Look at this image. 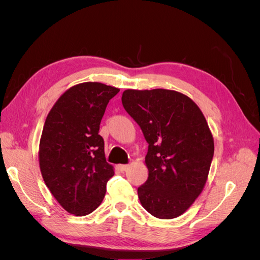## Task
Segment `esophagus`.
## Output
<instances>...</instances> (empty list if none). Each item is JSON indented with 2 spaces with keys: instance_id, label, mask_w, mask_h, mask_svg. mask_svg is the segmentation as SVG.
Instances as JSON below:
<instances>
[{
  "instance_id": "esophagus-1",
  "label": "esophagus",
  "mask_w": 260,
  "mask_h": 260,
  "mask_svg": "<svg viewBox=\"0 0 260 260\" xmlns=\"http://www.w3.org/2000/svg\"><path fill=\"white\" fill-rule=\"evenodd\" d=\"M129 168V165H118V169L120 171H125Z\"/></svg>"
}]
</instances>
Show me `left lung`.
<instances>
[{
	"instance_id": "8db88e82",
	"label": "left lung",
	"mask_w": 260,
	"mask_h": 260,
	"mask_svg": "<svg viewBox=\"0 0 260 260\" xmlns=\"http://www.w3.org/2000/svg\"><path fill=\"white\" fill-rule=\"evenodd\" d=\"M122 105L148 143L142 206L156 218L185 212L206 184L214 138L200 107L184 94L165 89L125 90Z\"/></svg>"
}]
</instances>
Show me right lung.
Listing matches in <instances>:
<instances>
[{"label": "right lung", "mask_w": 260, "mask_h": 260, "mask_svg": "<svg viewBox=\"0 0 260 260\" xmlns=\"http://www.w3.org/2000/svg\"><path fill=\"white\" fill-rule=\"evenodd\" d=\"M119 89L83 82L68 89L46 117L39 146L44 182L59 205L75 216L95 210L114 167L106 161L100 123Z\"/></svg>", "instance_id": "add662e5"}]
</instances>
